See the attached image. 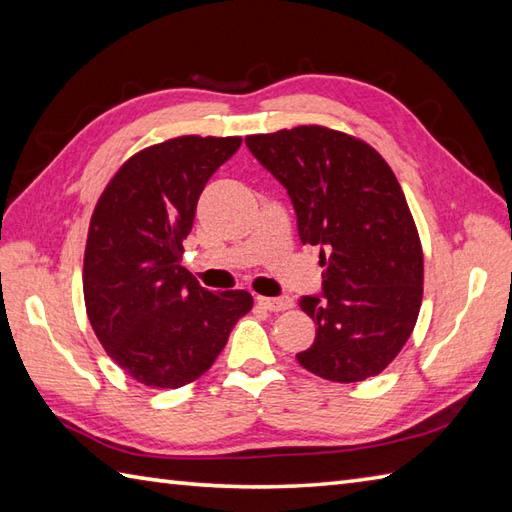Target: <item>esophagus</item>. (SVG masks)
Returning <instances> with one entry per match:
<instances>
[{"label":"esophagus","mask_w":512,"mask_h":512,"mask_svg":"<svg viewBox=\"0 0 512 512\" xmlns=\"http://www.w3.org/2000/svg\"><path fill=\"white\" fill-rule=\"evenodd\" d=\"M259 308L270 310V312H279V310H290L292 308V299L290 297H257Z\"/></svg>","instance_id":"34e87169"}]
</instances>
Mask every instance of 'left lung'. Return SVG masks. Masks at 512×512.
<instances>
[{"instance_id": "left-lung-1", "label": "left lung", "mask_w": 512, "mask_h": 512, "mask_svg": "<svg viewBox=\"0 0 512 512\" xmlns=\"http://www.w3.org/2000/svg\"><path fill=\"white\" fill-rule=\"evenodd\" d=\"M284 184L303 244L321 248L323 290L299 299L317 325L297 361L358 383L394 361L422 301V246L400 184L376 149L319 125L246 138Z\"/></svg>"}]
</instances>
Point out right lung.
<instances>
[{
  "instance_id": "add662e5",
  "label": "right lung",
  "mask_w": 512,
  "mask_h": 512,
  "mask_svg": "<svg viewBox=\"0 0 512 512\" xmlns=\"http://www.w3.org/2000/svg\"><path fill=\"white\" fill-rule=\"evenodd\" d=\"M242 138L180 136L138 151L96 204L83 262L96 339L138 383L178 389L220 356L253 308L246 290L211 292L182 262L204 184Z\"/></svg>"
}]
</instances>
